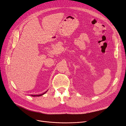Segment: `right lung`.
I'll return each mask as SVG.
<instances>
[{"label":"right lung","instance_id":"1","mask_svg":"<svg viewBox=\"0 0 126 126\" xmlns=\"http://www.w3.org/2000/svg\"><path fill=\"white\" fill-rule=\"evenodd\" d=\"M47 91H46L45 93H43V94H36V95H32L31 94V96H32V97H39V96H42V95H43V94H44L46 93L47 92Z\"/></svg>","mask_w":126,"mask_h":126}]
</instances>
